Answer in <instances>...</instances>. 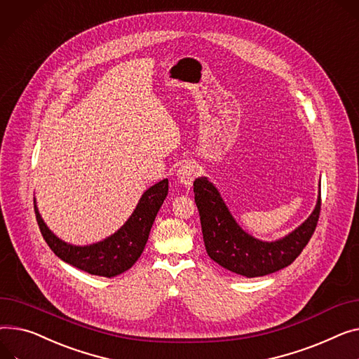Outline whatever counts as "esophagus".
<instances>
[{"label":"esophagus","mask_w":359,"mask_h":359,"mask_svg":"<svg viewBox=\"0 0 359 359\" xmlns=\"http://www.w3.org/2000/svg\"><path fill=\"white\" fill-rule=\"evenodd\" d=\"M177 177L179 182L184 186V187H190L196 177V167L192 161H184L180 164L179 170H177Z\"/></svg>","instance_id":"34e87169"}]
</instances>
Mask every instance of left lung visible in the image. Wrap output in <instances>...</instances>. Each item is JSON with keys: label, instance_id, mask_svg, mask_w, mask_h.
I'll use <instances>...</instances> for the list:
<instances>
[{"label": "left lung", "instance_id": "1", "mask_svg": "<svg viewBox=\"0 0 359 359\" xmlns=\"http://www.w3.org/2000/svg\"><path fill=\"white\" fill-rule=\"evenodd\" d=\"M208 255L232 273L261 277L290 266L312 238L320 215V195L312 215L292 233L274 243L255 240L243 231L225 206L218 189L206 177L194 182Z\"/></svg>", "mask_w": 359, "mask_h": 359}]
</instances>
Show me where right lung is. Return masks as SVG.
<instances>
[{"instance_id":"obj_1","label":"right lung","mask_w":359,"mask_h":359,"mask_svg":"<svg viewBox=\"0 0 359 359\" xmlns=\"http://www.w3.org/2000/svg\"><path fill=\"white\" fill-rule=\"evenodd\" d=\"M167 179L153 184L141 196L130 219L121 228L107 240L86 247L70 245L59 240L46 226L34 205L36 219L44 241L60 259L92 276L114 277L131 269L140 258L149 240L156 215L167 196Z\"/></svg>"}]
</instances>
